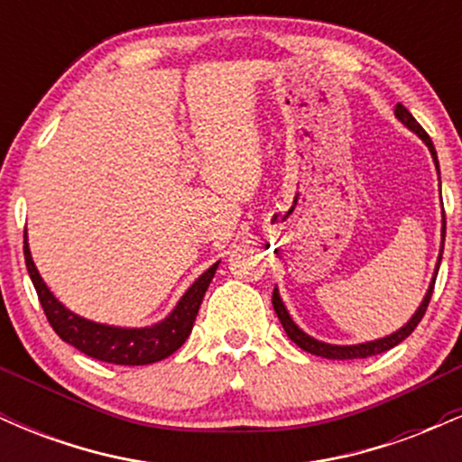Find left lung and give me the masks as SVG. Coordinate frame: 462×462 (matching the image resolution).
I'll use <instances>...</instances> for the list:
<instances>
[{
  "instance_id": "1",
  "label": "left lung",
  "mask_w": 462,
  "mask_h": 462,
  "mask_svg": "<svg viewBox=\"0 0 462 462\" xmlns=\"http://www.w3.org/2000/svg\"><path fill=\"white\" fill-rule=\"evenodd\" d=\"M395 116H397V119L402 121V124L406 125V128H411L412 132H415V134L419 136V139H421L423 143H426L428 150H430V153H432V161H434V164H437V173H439V158H437V150H434L432 139H430V136H428V132L423 130L421 125L417 124L415 116H412L411 113H408V110H406L404 106H402V104H397V106H395ZM439 176H441V173H439ZM441 232H443V235H441V236H443V238H441V252H439V261H437V269H434V278H432V282H430V289H428L426 298H423L421 304H419V309L415 310V315L411 317V321H408L406 326H402L400 330H397V332L389 334V337H384V338H375V341L358 343V346H330V343L317 341V338L309 337V334H306L304 330H300V328L295 326V321L291 319V315H289V312H286V309H284L282 300H280L278 289H273V298H272V301H273V310H275V315H278L280 323H282L284 332L289 334L291 341H293L295 346H300L301 349H304V352L315 354V356H321V358H330V360L367 358V356H375V354H383V352H386V349H391V347L400 346V343L404 341V338L408 337V334H411V332L415 330V328L419 326V321H421V319H423V315H426L428 304H430L432 291H434V280H437L439 267H441V258H443V243H445V213H443V230H441Z\"/></svg>"
}]
</instances>
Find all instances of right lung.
<instances>
[{
	"mask_svg": "<svg viewBox=\"0 0 462 462\" xmlns=\"http://www.w3.org/2000/svg\"><path fill=\"white\" fill-rule=\"evenodd\" d=\"M23 256L47 321L54 328L58 337L82 354H87V356L113 365H152L171 356L176 349L182 347V343L187 341L190 330H193V321L198 317L206 289H208L210 280L215 278L217 267H219V263H215L213 267L206 269L189 286V291L178 301L176 309L169 312V317H164L161 323H153V326L147 328H116L84 319V317L65 309L54 298V293L47 289L39 269L32 261L28 235L23 236Z\"/></svg>",
	"mask_w": 462,
	"mask_h": 462,
	"instance_id": "right-lung-1",
	"label": "right lung"
}]
</instances>
